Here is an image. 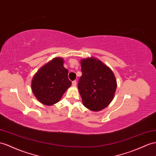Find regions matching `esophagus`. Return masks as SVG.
<instances>
[{
  "label": "esophagus",
  "instance_id": "esophagus-1",
  "mask_svg": "<svg viewBox=\"0 0 156 156\" xmlns=\"http://www.w3.org/2000/svg\"><path fill=\"white\" fill-rule=\"evenodd\" d=\"M76 84H77V82L76 80H74V81L72 82V85H73V86H76Z\"/></svg>",
  "mask_w": 156,
  "mask_h": 156
}]
</instances>
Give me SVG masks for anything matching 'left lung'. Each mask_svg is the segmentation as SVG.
Wrapping results in <instances>:
<instances>
[{
    "mask_svg": "<svg viewBox=\"0 0 156 156\" xmlns=\"http://www.w3.org/2000/svg\"><path fill=\"white\" fill-rule=\"evenodd\" d=\"M81 71L78 87L83 105L94 111L105 108L113 100L117 88L112 70L92 57L82 60Z\"/></svg>",
    "mask_w": 156,
    "mask_h": 156,
    "instance_id": "obj_1",
    "label": "left lung"
}]
</instances>
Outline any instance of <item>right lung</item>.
Returning <instances> with one entry per match:
<instances>
[{
    "mask_svg": "<svg viewBox=\"0 0 156 156\" xmlns=\"http://www.w3.org/2000/svg\"><path fill=\"white\" fill-rule=\"evenodd\" d=\"M63 59L53 58L41 67L34 76L31 89L35 97L43 104L51 105L61 99L71 85L68 77L69 70L63 66Z\"/></svg>",
    "mask_w": 156,
    "mask_h": 156,
    "instance_id": "1",
    "label": "right lung"
}]
</instances>
